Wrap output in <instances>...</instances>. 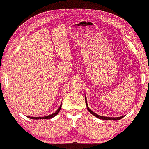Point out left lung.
<instances>
[{
  "mask_svg": "<svg viewBox=\"0 0 149 149\" xmlns=\"http://www.w3.org/2000/svg\"><path fill=\"white\" fill-rule=\"evenodd\" d=\"M85 103H86V108H87V109L89 112H90L91 114H93L94 116H95L96 117H97L98 118H100V119H102V120H118L121 119L122 118H123L124 116H122V117H102V116H100L98 115H97L96 113H94L93 111H91L90 109H89V107L88 106V104H87V102H86V98L85 97Z\"/></svg>",
  "mask_w": 149,
  "mask_h": 149,
  "instance_id": "8db88e82",
  "label": "left lung"
}]
</instances>
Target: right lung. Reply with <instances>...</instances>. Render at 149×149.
I'll use <instances>...</instances> for the list:
<instances>
[{"instance_id": "add662e5", "label": "right lung", "mask_w": 149, "mask_h": 149, "mask_svg": "<svg viewBox=\"0 0 149 149\" xmlns=\"http://www.w3.org/2000/svg\"><path fill=\"white\" fill-rule=\"evenodd\" d=\"M61 105H61V106L58 107V109L56 111L55 113H53V114L51 115H49L48 116H45V117H28L29 118H32V119H49V118H53L54 117H55V116L58 114V112L60 111V110L61 109Z\"/></svg>"}]
</instances>
